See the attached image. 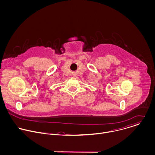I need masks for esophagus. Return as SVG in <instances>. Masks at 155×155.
Here are the masks:
<instances>
[{
  "label": "esophagus",
  "instance_id": "34e87169",
  "mask_svg": "<svg viewBox=\"0 0 155 155\" xmlns=\"http://www.w3.org/2000/svg\"><path fill=\"white\" fill-rule=\"evenodd\" d=\"M73 76H75V75H74H74H73Z\"/></svg>",
  "mask_w": 155,
  "mask_h": 155
}]
</instances>
